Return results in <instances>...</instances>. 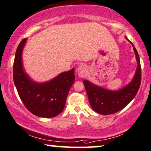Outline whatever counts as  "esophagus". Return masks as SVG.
I'll list each match as a JSON object with an SVG mask.
<instances>
[{
  "label": "esophagus",
  "instance_id": "1",
  "mask_svg": "<svg viewBox=\"0 0 151 151\" xmlns=\"http://www.w3.org/2000/svg\"><path fill=\"white\" fill-rule=\"evenodd\" d=\"M77 72L80 77H85V76L87 75V66L83 64L80 65L77 68Z\"/></svg>",
  "mask_w": 151,
  "mask_h": 151
}]
</instances>
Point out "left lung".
I'll return each instance as SVG.
<instances>
[{"mask_svg":"<svg viewBox=\"0 0 151 151\" xmlns=\"http://www.w3.org/2000/svg\"><path fill=\"white\" fill-rule=\"evenodd\" d=\"M126 39L129 40L127 37ZM131 44L133 46L138 65L134 77L127 86L120 90L112 91L96 86L87 80L83 81L91 107L99 114L106 115L118 112L123 109L134 98L138 92L141 81L140 59L132 42H131Z\"/></svg>","mask_w":151,"mask_h":151,"instance_id":"obj_1","label":"left lung"}]
</instances>
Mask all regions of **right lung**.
I'll return each instance as SVG.
<instances>
[{"label":"right lung","mask_w":151,"mask_h":151,"mask_svg":"<svg viewBox=\"0 0 151 151\" xmlns=\"http://www.w3.org/2000/svg\"><path fill=\"white\" fill-rule=\"evenodd\" d=\"M27 42L24 38L16 50L13 64V80L18 94L31 113L41 118H53L62 112L68 92L75 81L74 68L61 73L43 83L33 81L24 72L22 54Z\"/></svg>","instance_id":"add662e5"}]
</instances>
